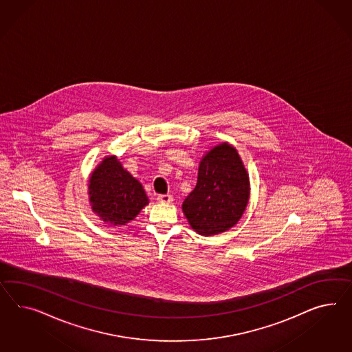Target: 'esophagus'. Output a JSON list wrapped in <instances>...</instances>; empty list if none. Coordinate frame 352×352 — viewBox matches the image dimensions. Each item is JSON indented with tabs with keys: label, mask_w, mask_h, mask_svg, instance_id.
I'll list each match as a JSON object with an SVG mask.
<instances>
[{
	"label": "esophagus",
	"mask_w": 352,
	"mask_h": 352,
	"mask_svg": "<svg viewBox=\"0 0 352 352\" xmlns=\"http://www.w3.org/2000/svg\"><path fill=\"white\" fill-rule=\"evenodd\" d=\"M157 201L162 204H170L173 201V196L171 195H159L157 196Z\"/></svg>",
	"instance_id": "obj_1"
}]
</instances>
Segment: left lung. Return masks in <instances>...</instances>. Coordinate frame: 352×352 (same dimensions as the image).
<instances>
[{"instance_id":"8db88e82","label":"left lung","mask_w":352,"mask_h":352,"mask_svg":"<svg viewBox=\"0 0 352 352\" xmlns=\"http://www.w3.org/2000/svg\"><path fill=\"white\" fill-rule=\"evenodd\" d=\"M248 196V171L237 150L223 143L201 160L197 184L183 202V212L199 234H218L237 224Z\"/></svg>"}]
</instances>
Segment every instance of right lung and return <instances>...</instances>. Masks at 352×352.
Returning a JSON list of instances; mask_svg holds the SVG:
<instances>
[{"label":"right lung","instance_id":"right-lung-1","mask_svg":"<svg viewBox=\"0 0 352 352\" xmlns=\"http://www.w3.org/2000/svg\"><path fill=\"white\" fill-rule=\"evenodd\" d=\"M89 202L104 221L124 226L148 204L142 184L124 170L115 156L106 157L89 179Z\"/></svg>","mask_w":352,"mask_h":352}]
</instances>
